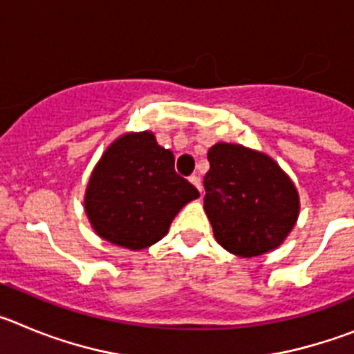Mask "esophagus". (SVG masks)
Returning a JSON list of instances; mask_svg holds the SVG:
<instances>
[{
    "instance_id": "obj_1",
    "label": "esophagus",
    "mask_w": 354,
    "mask_h": 354,
    "mask_svg": "<svg viewBox=\"0 0 354 354\" xmlns=\"http://www.w3.org/2000/svg\"><path fill=\"white\" fill-rule=\"evenodd\" d=\"M189 183H192L193 186H195L196 189H198V192L202 193V180H200L198 175H192V177H189Z\"/></svg>"
}]
</instances>
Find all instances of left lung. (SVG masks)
<instances>
[{
    "instance_id": "obj_1",
    "label": "left lung",
    "mask_w": 354,
    "mask_h": 354,
    "mask_svg": "<svg viewBox=\"0 0 354 354\" xmlns=\"http://www.w3.org/2000/svg\"><path fill=\"white\" fill-rule=\"evenodd\" d=\"M204 209L216 241L234 255L255 257L277 248L299 212L298 192L266 154L232 143L209 149Z\"/></svg>"
}]
</instances>
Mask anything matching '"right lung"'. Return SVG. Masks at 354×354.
I'll return each mask as SVG.
<instances>
[{
  "label": "right lung",
  "mask_w": 354,
  "mask_h": 354,
  "mask_svg": "<svg viewBox=\"0 0 354 354\" xmlns=\"http://www.w3.org/2000/svg\"><path fill=\"white\" fill-rule=\"evenodd\" d=\"M170 150L152 133H131L111 143L90 177L84 209L102 239L129 250L154 245L175 214L200 193L175 171Z\"/></svg>",
  "instance_id": "1"
}]
</instances>
